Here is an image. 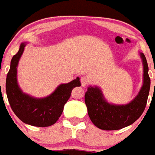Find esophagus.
<instances>
[{
    "label": "esophagus",
    "instance_id": "esophagus-1",
    "mask_svg": "<svg viewBox=\"0 0 155 155\" xmlns=\"http://www.w3.org/2000/svg\"><path fill=\"white\" fill-rule=\"evenodd\" d=\"M81 86H86V85L89 83V78L87 76H82L81 78Z\"/></svg>",
    "mask_w": 155,
    "mask_h": 155
}]
</instances>
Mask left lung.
Here are the masks:
<instances>
[{"label": "left lung", "instance_id": "left-lung-1", "mask_svg": "<svg viewBox=\"0 0 155 155\" xmlns=\"http://www.w3.org/2000/svg\"><path fill=\"white\" fill-rule=\"evenodd\" d=\"M143 66V84L138 95L127 104L108 103L97 86H89L85 94L88 114L93 124L98 128L114 131L132 124L143 114L147 105L150 86L148 65L146 57L140 53Z\"/></svg>", "mask_w": 155, "mask_h": 155}]
</instances>
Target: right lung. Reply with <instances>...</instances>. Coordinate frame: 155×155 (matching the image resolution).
Masks as SVG:
<instances>
[{"mask_svg": "<svg viewBox=\"0 0 155 155\" xmlns=\"http://www.w3.org/2000/svg\"><path fill=\"white\" fill-rule=\"evenodd\" d=\"M26 43L20 44L19 51L11 60L6 78V93L12 109L20 120L35 127H48L55 124L62 115L65 104L76 86H81L78 77L66 84H61L47 97L35 98L23 93L17 82V66Z\"/></svg>", "mask_w": 155, "mask_h": 155, "instance_id": "add662e5", "label": "right lung"}]
</instances>
